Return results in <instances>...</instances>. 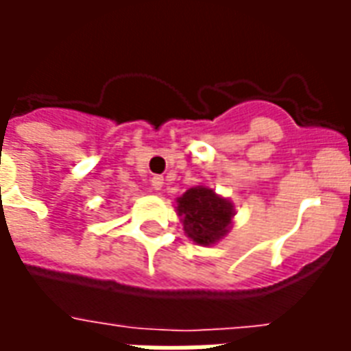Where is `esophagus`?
<instances>
[{
  "mask_svg": "<svg viewBox=\"0 0 351 351\" xmlns=\"http://www.w3.org/2000/svg\"><path fill=\"white\" fill-rule=\"evenodd\" d=\"M150 186H152L154 190H161V186H163V178H161V176H152Z\"/></svg>",
  "mask_w": 351,
  "mask_h": 351,
  "instance_id": "esophagus-1",
  "label": "esophagus"
}]
</instances>
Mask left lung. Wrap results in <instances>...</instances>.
<instances>
[{
  "label": "left lung",
  "instance_id": "obj_1",
  "mask_svg": "<svg viewBox=\"0 0 351 351\" xmlns=\"http://www.w3.org/2000/svg\"><path fill=\"white\" fill-rule=\"evenodd\" d=\"M184 228L197 244H214L228 233L233 208L208 188H190L178 199Z\"/></svg>",
  "mask_w": 351,
  "mask_h": 351
}]
</instances>
